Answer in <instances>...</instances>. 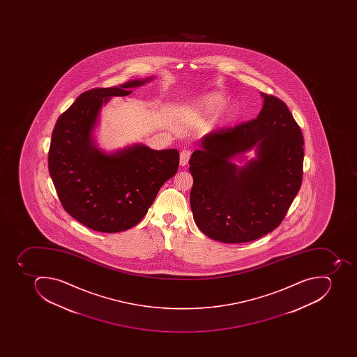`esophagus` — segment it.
<instances>
[{"mask_svg":"<svg viewBox=\"0 0 357 357\" xmlns=\"http://www.w3.org/2000/svg\"><path fill=\"white\" fill-rule=\"evenodd\" d=\"M191 151L188 149H183L180 154V164L182 166H185L188 163V160L191 158Z\"/></svg>","mask_w":357,"mask_h":357,"instance_id":"1","label":"esophagus"}]
</instances>
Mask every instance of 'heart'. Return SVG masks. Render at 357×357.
Here are the masks:
<instances>
[{"mask_svg":"<svg viewBox=\"0 0 357 357\" xmlns=\"http://www.w3.org/2000/svg\"><path fill=\"white\" fill-rule=\"evenodd\" d=\"M225 105H227V99L223 96L218 93H210L205 95L199 101V109L205 114H213V112H220ZM225 115L229 119L232 116V110H227Z\"/></svg>","mask_w":357,"mask_h":357,"instance_id":"heart-1","label":"heart"}]
</instances>
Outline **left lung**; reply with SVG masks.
I'll return each mask as SVG.
<instances>
[{
	"mask_svg": "<svg viewBox=\"0 0 357 357\" xmlns=\"http://www.w3.org/2000/svg\"><path fill=\"white\" fill-rule=\"evenodd\" d=\"M261 95L256 119L205 135L188 162L194 221L216 241L245 243L275 230L301 190V127L284 101ZM255 146L257 158L245 167L230 162Z\"/></svg>",
	"mask_w": 357,
	"mask_h": 357,
	"instance_id": "1",
	"label": "left lung"
}]
</instances>
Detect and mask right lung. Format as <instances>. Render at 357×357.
<instances>
[{"label": "right lung", "instance_id": "add662e5", "mask_svg": "<svg viewBox=\"0 0 357 357\" xmlns=\"http://www.w3.org/2000/svg\"><path fill=\"white\" fill-rule=\"evenodd\" d=\"M151 80L87 90L56 121L49 173L63 208L91 230L116 233L137 225L160 188L177 172V149L155 151L136 144L107 154L93 142L102 105Z\"/></svg>", "mask_w": 357, "mask_h": 357}]
</instances>
